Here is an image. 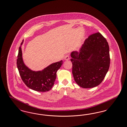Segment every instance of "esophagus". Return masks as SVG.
Instances as JSON below:
<instances>
[{"instance_id": "esophagus-1", "label": "esophagus", "mask_w": 127, "mask_h": 127, "mask_svg": "<svg viewBox=\"0 0 127 127\" xmlns=\"http://www.w3.org/2000/svg\"><path fill=\"white\" fill-rule=\"evenodd\" d=\"M64 59L65 61H68L69 60V55H66L65 56V57H64Z\"/></svg>"}]
</instances>
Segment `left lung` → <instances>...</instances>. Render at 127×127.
<instances>
[{
	"mask_svg": "<svg viewBox=\"0 0 127 127\" xmlns=\"http://www.w3.org/2000/svg\"><path fill=\"white\" fill-rule=\"evenodd\" d=\"M72 74L76 84L84 88L100 85L109 70V46L100 32L91 35L85 41L79 52L70 54Z\"/></svg>",
	"mask_w": 127,
	"mask_h": 127,
	"instance_id": "1",
	"label": "left lung"
}]
</instances>
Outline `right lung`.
<instances>
[{"instance_id":"obj_1","label":"right lung","mask_w":127,"mask_h":127,"mask_svg":"<svg viewBox=\"0 0 127 127\" xmlns=\"http://www.w3.org/2000/svg\"><path fill=\"white\" fill-rule=\"evenodd\" d=\"M19 48L17 59V66L22 80L26 86L36 91L45 92L50 91L54 86L57 76V72L61 67L63 61L51 64L42 70L33 71L25 64L23 58L22 45Z\"/></svg>"}]
</instances>
